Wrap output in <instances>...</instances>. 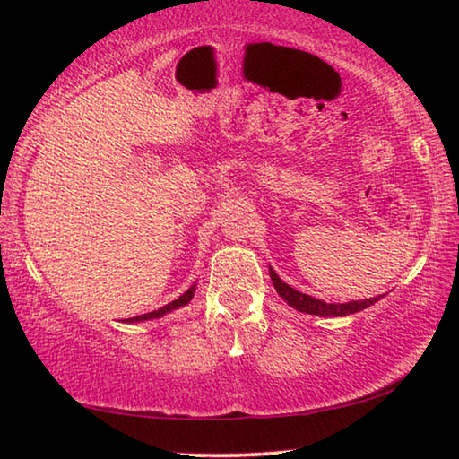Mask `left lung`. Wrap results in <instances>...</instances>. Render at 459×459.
Instances as JSON below:
<instances>
[{
    "mask_svg": "<svg viewBox=\"0 0 459 459\" xmlns=\"http://www.w3.org/2000/svg\"><path fill=\"white\" fill-rule=\"evenodd\" d=\"M269 275H271V281H273L277 293L281 295V298L290 304L291 307L299 309V312H306V314H314V316H324V317H336V316H348V314H356L360 312V309H367L368 306L375 304V301L380 299L378 298H370V299H362V301H351V304H325L322 299H316L312 295H306V293H299L295 291L293 287H290L287 283H283L279 275L275 273L273 269H269Z\"/></svg>",
    "mask_w": 459,
    "mask_h": 459,
    "instance_id": "left-lung-1",
    "label": "left lung"
}]
</instances>
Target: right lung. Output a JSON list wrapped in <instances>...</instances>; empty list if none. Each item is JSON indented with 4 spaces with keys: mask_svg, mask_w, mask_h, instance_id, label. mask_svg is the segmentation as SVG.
Returning a JSON list of instances; mask_svg holds the SVG:
<instances>
[{
    "mask_svg": "<svg viewBox=\"0 0 459 459\" xmlns=\"http://www.w3.org/2000/svg\"><path fill=\"white\" fill-rule=\"evenodd\" d=\"M192 295H194V287H190L188 291H186L184 295H180V298L178 299H174L172 304H168V306H164V307H160V309H155V312H150V314H142V316H135V317H129L127 322H142V320H153V317H160V316H164V314H168V312H172V309H176V307H182V306H186L188 304V301L192 299Z\"/></svg>",
    "mask_w": 459,
    "mask_h": 459,
    "instance_id": "add662e5",
    "label": "right lung"
}]
</instances>
